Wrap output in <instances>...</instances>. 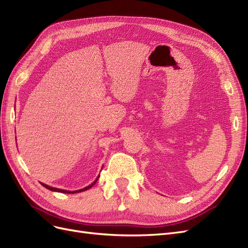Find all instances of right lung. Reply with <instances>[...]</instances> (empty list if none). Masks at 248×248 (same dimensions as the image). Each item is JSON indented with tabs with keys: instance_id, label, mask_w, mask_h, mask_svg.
I'll return each mask as SVG.
<instances>
[{
	"instance_id": "add662e5",
	"label": "right lung",
	"mask_w": 248,
	"mask_h": 248,
	"mask_svg": "<svg viewBox=\"0 0 248 248\" xmlns=\"http://www.w3.org/2000/svg\"><path fill=\"white\" fill-rule=\"evenodd\" d=\"M98 178H99V176L96 178V180L95 181L92 183V184H90L89 186H87V187H85V188H82V189H79V190H74V191H68V190H64V189H59V188H55V187H51V186H48V185H46V184H43V183H41L44 187H46V188H47V189H49V190H51V191H57V192H63V193H77V192H81V191H85V190H87V189H89V188H91V187L97 182V180H98Z\"/></svg>"
}]
</instances>
